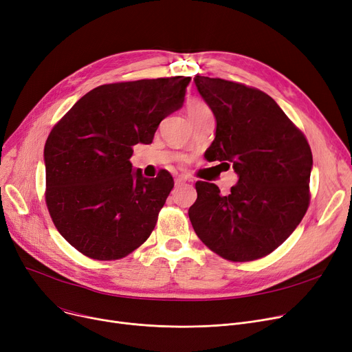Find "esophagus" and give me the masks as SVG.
Listing matches in <instances>:
<instances>
[{"label": "esophagus", "instance_id": "obj_1", "mask_svg": "<svg viewBox=\"0 0 352 352\" xmlns=\"http://www.w3.org/2000/svg\"><path fill=\"white\" fill-rule=\"evenodd\" d=\"M188 178L187 177H184V175H178L177 178H175V184L178 186V184H182V182H186Z\"/></svg>", "mask_w": 352, "mask_h": 352}]
</instances>
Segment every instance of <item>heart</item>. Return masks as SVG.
Segmentation results:
<instances>
[{
	"mask_svg": "<svg viewBox=\"0 0 352 352\" xmlns=\"http://www.w3.org/2000/svg\"><path fill=\"white\" fill-rule=\"evenodd\" d=\"M208 109L210 108H208V105L204 101L197 100V98L188 101V104H187V113H188V116L198 114V113H204V111H208Z\"/></svg>",
	"mask_w": 352,
	"mask_h": 352,
	"instance_id": "b5f03b06",
	"label": "heart"
}]
</instances>
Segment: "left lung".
Returning a JSON list of instances; mask_svg holds the SVG:
<instances>
[{
	"label": "left lung",
	"mask_w": 352,
	"mask_h": 352,
	"mask_svg": "<svg viewBox=\"0 0 352 352\" xmlns=\"http://www.w3.org/2000/svg\"><path fill=\"white\" fill-rule=\"evenodd\" d=\"M194 82L217 121L208 153L232 166L238 182L223 195L215 184L197 181L191 224L226 260H258L278 248L307 212L311 148L265 92L201 76Z\"/></svg>",
	"instance_id": "obj_1"
}]
</instances>
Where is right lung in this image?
I'll return each mask as SVG.
<instances>
[{"label":"right lung","mask_w":352,"mask_h":352,"mask_svg":"<svg viewBox=\"0 0 352 352\" xmlns=\"http://www.w3.org/2000/svg\"><path fill=\"white\" fill-rule=\"evenodd\" d=\"M190 77L100 85L52 128L45 148V201L58 232L84 255L118 260L151 235L174 179L134 171L137 144L184 105Z\"/></svg>","instance_id":"right-lung-1"}]
</instances>
